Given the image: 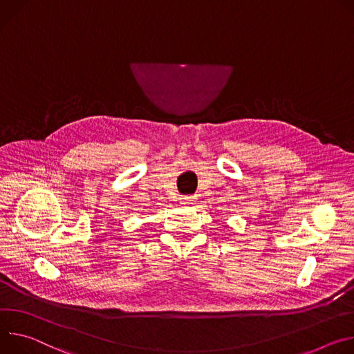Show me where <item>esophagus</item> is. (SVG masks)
<instances>
[{"label":"esophagus","mask_w":354,"mask_h":354,"mask_svg":"<svg viewBox=\"0 0 354 354\" xmlns=\"http://www.w3.org/2000/svg\"><path fill=\"white\" fill-rule=\"evenodd\" d=\"M181 200H183V203H187V204H189V203L192 201V197H183Z\"/></svg>","instance_id":"esophagus-1"}]
</instances>
